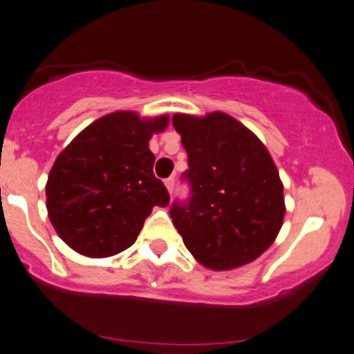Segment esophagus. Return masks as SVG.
Segmentation results:
<instances>
[{"instance_id":"34e87169","label":"esophagus","mask_w":354,"mask_h":354,"mask_svg":"<svg viewBox=\"0 0 354 354\" xmlns=\"http://www.w3.org/2000/svg\"><path fill=\"white\" fill-rule=\"evenodd\" d=\"M165 186H167V189L169 194H173V189H174V178H168L167 181H165Z\"/></svg>"}]
</instances>
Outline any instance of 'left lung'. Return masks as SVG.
<instances>
[{
  "instance_id": "8db88e82",
  "label": "left lung",
  "mask_w": 354,
  "mask_h": 354,
  "mask_svg": "<svg viewBox=\"0 0 354 354\" xmlns=\"http://www.w3.org/2000/svg\"><path fill=\"white\" fill-rule=\"evenodd\" d=\"M189 169L191 198L169 209L178 234L201 265H248L271 247L286 214L283 183L263 142L225 113L173 115Z\"/></svg>"
}]
</instances>
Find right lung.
<instances>
[{"label": "right lung", "mask_w": 354, "mask_h": 354, "mask_svg": "<svg viewBox=\"0 0 354 354\" xmlns=\"http://www.w3.org/2000/svg\"><path fill=\"white\" fill-rule=\"evenodd\" d=\"M169 118L132 111L102 115L57 156L46 185L53 229L75 252L106 258L136 243L155 205L169 194L153 174L149 140Z\"/></svg>", "instance_id": "obj_1"}]
</instances>
